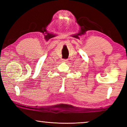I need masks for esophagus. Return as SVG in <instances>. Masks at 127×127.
<instances>
[{
    "label": "esophagus",
    "instance_id": "34e87169",
    "mask_svg": "<svg viewBox=\"0 0 127 127\" xmlns=\"http://www.w3.org/2000/svg\"><path fill=\"white\" fill-rule=\"evenodd\" d=\"M68 59H64V60H63V62H64V63H68Z\"/></svg>",
    "mask_w": 127,
    "mask_h": 127
}]
</instances>
